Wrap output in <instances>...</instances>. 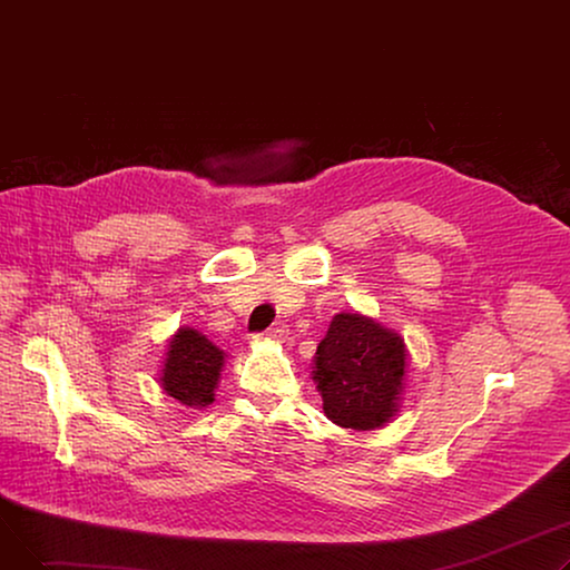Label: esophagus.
Returning a JSON list of instances; mask_svg holds the SVG:
<instances>
[{
  "mask_svg": "<svg viewBox=\"0 0 570 570\" xmlns=\"http://www.w3.org/2000/svg\"><path fill=\"white\" fill-rule=\"evenodd\" d=\"M286 335H288V331H286V325H275V327H269V331H265L263 335H261V340H269V342H282V340H286Z\"/></svg>",
  "mask_w": 570,
  "mask_h": 570,
  "instance_id": "1",
  "label": "esophagus"
}]
</instances>
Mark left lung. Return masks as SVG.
I'll return each mask as SVG.
<instances>
[{
    "mask_svg": "<svg viewBox=\"0 0 570 570\" xmlns=\"http://www.w3.org/2000/svg\"><path fill=\"white\" fill-rule=\"evenodd\" d=\"M409 348L404 337L361 312L335 314L316 346L312 379L327 421L370 432L400 411Z\"/></svg>",
    "mask_w": 570,
    "mask_h": 570,
    "instance_id": "8db88e82",
    "label": "left lung"
}]
</instances>
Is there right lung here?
<instances>
[{
	"instance_id": "right-lung-1",
	"label": "right lung",
	"mask_w": 570,
	"mask_h": 570,
	"mask_svg": "<svg viewBox=\"0 0 570 570\" xmlns=\"http://www.w3.org/2000/svg\"><path fill=\"white\" fill-rule=\"evenodd\" d=\"M226 353L191 325L177 327L166 344L159 370L164 393L187 409L215 402Z\"/></svg>"
}]
</instances>
